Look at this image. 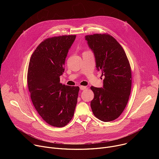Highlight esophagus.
Here are the masks:
<instances>
[{
	"label": "esophagus",
	"mask_w": 159,
	"mask_h": 159,
	"mask_svg": "<svg viewBox=\"0 0 159 159\" xmlns=\"http://www.w3.org/2000/svg\"><path fill=\"white\" fill-rule=\"evenodd\" d=\"M80 89L81 90H85L87 89V87L86 86H83V85H81L80 87Z\"/></svg>",
	"instance_id": "esophagus-1"
}]
</instances>
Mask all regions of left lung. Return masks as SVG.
<instances>
[{
	"label": "left lung",
	"mask_w": 159,
	"mask_h": 159,
	"mask_svg": "<svg viewBox=\"0 0 159 159\" xmlns=\"http://www.w3.org/2000/svg\"><path fill=\"white\" fill-rule=\"evenodd\" d=\"M94 53L96 68L104 76L103 88L90 87L94 98L90 102L94 115L107 122L117 119L129 100L131 69L126 53L115 38L107 33L85 36Z\"/></svg>",
	"instance_id": "obj_1"
}]
</instances>
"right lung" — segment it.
<instances>
[{"label":"right lung","instance_id":"1","mask_svg":"<svg viewBox=\"0 0 159 159\" xmlns=\"http://www.w3.org/2000/svg\"><path fill=\"white\" fill-rule=\"evenodd\" d=\"M76 35L53 36L43 40L32 54L27 82L34 107L51 126L63 127L72 119L79 87L62 85L65 58Z\"/></svg>","mask_w":159,"mask_h":159}]
</instances>
